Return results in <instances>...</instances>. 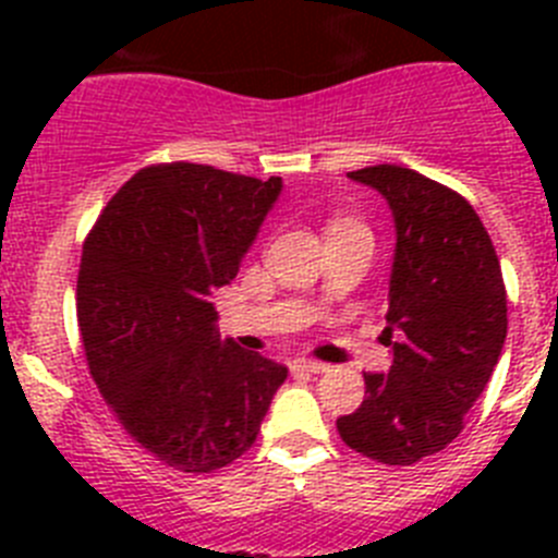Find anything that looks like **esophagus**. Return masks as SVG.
Instances as JSON below:
<instances>
[{
    "label": "esophagus",
    "instance_id": "34e87169",
    "mask_svg": "<svg viewBox=\"0 0 558 558\" xmlns=\"http://www.w3.org/2000/svg\"><path fill=\"white\" fill-rule=\"evenodd\" d=\"M293 372H304V374H324V372H329V366L327 363H318V360H293Z\"/></svg>",
    "mask_w": 558,
    "mask_h": 558
}]
</instances>
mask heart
I'll return each instance as SVG.
<instances>
[{"mask_svg":"<svg viewBox=\"0 0 558 558\" xmlns=\"http://www.w3.org/2000/svg\"><path fill=\"white\" fill-rule=\"evenodd\" d=\"M340 223H347V220H335V223H332V226H340Z\"/></svg>","mask_w":558,"mask_h":558,"instance_id":"1","label":"heart"}]
</instances>
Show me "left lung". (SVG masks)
<instances>
[{"label":"left lung","instance_id":"left-lung-1","mask_svg":"<svg viewBox=\"0 0 558 558\" xmlns=\"http://www.w3.org/2000/svg\"><path fill=\"white\" fill-rule=\"evenodd\" d=\"M388 201L397 229L388 282L386 374H366V399L338 418L360 456L411 466L463 430L509 329L500 259L481 218L450 186L397 165L349 172ZM397 337V341H391Z\"/></svg>","mask_w":558,"mask_h":558}]
</instances>
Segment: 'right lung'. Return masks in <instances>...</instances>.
<instances>
[{
  "label": "right lung",
  "mask_w": 558,
  "mask_h": 558,
  "mask_svg": "<svg viewBox=\"0 0 558 558\" xmlns=\"http://www.w3.org/2000/svg\"><path fill=\"white\" fill-rule=\"evenodd\" d=\"M282 192L172 161L140 170L86 236L77 324L113 416L181 472L220 470L256 441L282 363L220 338L209 295L229 284Z\"/></svg>",
  "instance_id": "1"
}]
</instances>
